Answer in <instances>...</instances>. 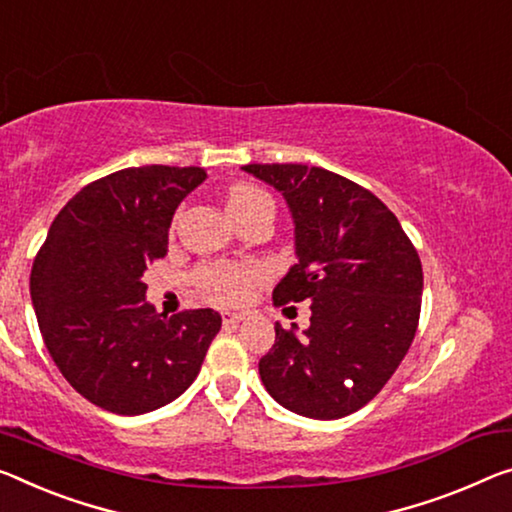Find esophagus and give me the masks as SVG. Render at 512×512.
<instances>
[{"label": "esophagus", "mask_w": 512, "mask_h": 512, "mask_svg": "<svg viewBox=\"0 0 512 512\" xmlns=\"http://www.w3.org/2000/svg\"><path fill=\"white\" fill-rule=\"evenodd\" d=\"M242 320H245V316H242V313H233V311H224V313H222L224 327H235V325H238V322H242Z\"/></svg>", "instance_id": "1"}]
</instances>
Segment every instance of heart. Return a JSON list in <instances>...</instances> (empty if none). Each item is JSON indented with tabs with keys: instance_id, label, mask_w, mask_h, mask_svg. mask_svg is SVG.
Listing matches in <instances>:
<instances>
[{
	"instance_id": "heart-1",
	"label": "heart",
	"mask_w": 512,
	"mask_h": 512,
	"mask_svg": "<svg viewBox=\"0 0 512 512\" xmlns=\"http://www.w3.org/2000/svg\"><path fill=\"white\" fill-rule=\"evenodd\" d=\"M226 210L235 222L256 210L274 212V201L261 187L240 183L233 185L226 194ZM194 279L203 293L215 302L235 304L245 300L249 288L263 279V270L254 263H206L196 267Z\"/></svg>"
}]
</instances>
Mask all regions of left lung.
<instances>
[{
	"mask_svg": "<svg viewBox=\"0 0 512 512\" xmlns=\"http://www.w3.org/2000/svg\"><path fill=\"white\" fill-rule=\"evenodd\" d=\"M242 169L277 187L295 219L300 263L274 288V306L311 300L309 329L297 336L277 322L258 373L286 410L341 419L373 400L410 350L421 313V258L396 215L334 171Z\"/></svg>",
	"mask_w": 512,
	"mask_h": 512,
	"instance_id": "left-lung-1",
	"label": "left lung"
}]
</instances>
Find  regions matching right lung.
Listing matches in <instances>:
<instances>
[{
	"instance_id": "1",
	"label": "right lung",
	"mask_w": 512,
	"mask_h": 512,
	"mask_svg": "<svg viewBox=\"0 0 512 512\" xmlns=\"http://www.w3.org/2000/svg\"><path fill=\"white\" fill-rule=\"evenodd\" d=\"M201 167H128L82 187L50 226L31 267L45 348L70 387L102 410L135 416L178 398L201 371L222 316L157 313L141 281L167 256L178 203Z\"/></svg>"
}]
</instances>
